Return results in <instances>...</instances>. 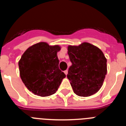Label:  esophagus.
<instances>
[{"label":"esophagus","instance_id":"1","mask_svg":"<svg viewBox=\"0 0 126 126\" xmlns=\"http://www.w3.org/2000/svg\"><path fill=\"white\" fill-rule=\"evenodd\" d=\"M64 73H65V75H67V73H68V71H67V70H65V71H64Z\"/></svg>","mask_w":126,"mask_h":126}]
</instances>
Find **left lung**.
I'll return each instance as SVG.
<instances>
[{
    "label": "left lung",
    "instance_id": "left-lung-1",
    "mask_svg": "<svg viewBox=\"0 0 126 126\" xmlns=\"http://www.w3.org/2000/svg\"><path fill=\"white\" fill-rule=\"evenodd\" d=\"M68 55L72 65L67 78L74 93L89 96L96 93L103 85L107 74V59L98 47L89 43L69 46Z\"/></svg>",
    "mask_w": 126,
    "mask_h": 126
}]
</instances>
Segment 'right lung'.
I'll list each match as a JSON object with an SVG mask.
<instances>
[{
	"label": "right lung",
	"mask_w": 126,
	"mask_h": 126,
	"mask_svg": "<svg viewBox=\"0 0 126 126\" xmlns=\"http://www.w3.org/2000/svg\"><path fill=\"white\" fill-rule=\"evenodd\" d=\"M58 45L40 42L30 47L19 61L20 76L30 92L40 96L56 92L65 74L59 67Z\"/></svg>",
	"instance_id": "obj_1"
}]
</instances>
